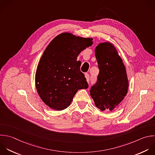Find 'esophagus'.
<instances>
[{"label":"esophagus","instance_id":"34e87169","mask_svg":"<svg viewBox=\"0 0 155 155\" xmlns=\"http://www.w3.org/2000/svg\"><path fill=\"white\" fill-rule=\"evenodd\" d=\"M85 78L87 79V81L88 82H89L90 78V75L88 74V73H85Z\"/></svg>","mask_w":155,"mask_h":155}]
</instances>
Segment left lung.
Segmentation results:
<instances>
[{"label":"left lung","instance_id":"left-lung-1","mask_svg":"<svg viewBox=\"0 0 155 155\" xmlns=\"http://www.w3.org/2000/svg\"><path fill=\"white\" fill-rule=\"evenodd\" d=\"M99 73L91 86L90 95L101 110L113 111L126 96L128 81L125 67L115 47L109 42L99 44L95 49Z\"/></svg>","mask_w":155,"mask_h":155}]
</instances>
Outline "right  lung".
<instances>
[{
    "instance_id": "add662e5",
    "label": "right lung",
    "mask_w": 155,
    "mask_h": 155,
    "mask_svg": "<svg viewBox=\"0 0 155 155\" xmlns=\"http://www.w3.org/2000/svg\"><path fill=\"white\" fill-rule=\"evenodd\" d=\"M92 40L64 33L46 48L36 70L35 82L39 96L49 107L56 110L67 108L78 90L88 87L77 57L91 46Z\"/></svg>"
}]
</instances>
